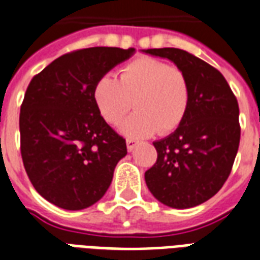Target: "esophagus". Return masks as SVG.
I'll use <instances>...</instances> for the list:
<instances>
[{"mask_svg": "<svg viewBox=\"0 0 260 260\" xmlns=\"http://www.w3.org/2000/svg\"><path fill=\"white\" fill-rule=\"evenodd\" d=\"M135 146H136V140L126 139V149H128V151H132V150L135 149Z\"/></svg>", "mask_w": 260, "mask_h": 260, "instance_id": "esophagus-1", "label": "esophagus"}]
</instances>
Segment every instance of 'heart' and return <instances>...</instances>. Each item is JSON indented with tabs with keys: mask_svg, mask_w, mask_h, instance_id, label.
<instances>
[{
	"mask_svg": "<svg viewBox=\"0 0 260 260\" xmlns=\"http://www.w3.org/2000/svg\"><path fill=\"white\" fill-rule=\"evenodd\" d=\"M93 102L102 118L117 125L132 109L136 111L121 125L132 138L168 134L178 128L189 107V81L176 66L154 57H138L126 63L118 78L101 77L93 86Z\"/></svg>",
	"mask_w": 260,
	"mask_h": 260,
	"instance_id": "1",
	"label": "heart"
}]
</instances>
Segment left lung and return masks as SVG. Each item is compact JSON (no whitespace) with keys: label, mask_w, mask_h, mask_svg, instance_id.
<instances>
[{"label":"left lung","mask_w":260,"mask_h":260,"mask_svg":"<svg viewBox=\"0 0 260 260\" xmlns=\"http://www.w3.org/2000/svg\"><path fill=\"white\" fill-rule=\"evenodd\" d=\"M167 57L186 74L189 107L176 131L154 142L157 161L145 174L159 203L191 208L222 189L232 172L240 145L238 103L222 73L178 48L147 49Z\"/></svg>","instance_id":"8db88e82"}]
</instances>
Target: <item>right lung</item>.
<instances>
[{"label":"right lung","instance_id":"right-lung-1","mask_svg":"<svg viewBox=\"0 0 260 260\" xmlns=\"http://www.w3.org/2000/svg\"><path fill=\"white\" fill-rule=\"evenodd\" d=\"M135 49L95 47L69 52L32 77L19 128L24 169L34 189L56 207H91L109 189L126 155L122 136L93 102V86Z\"/></svg>","mask_w":260,"mask_h":260}]
</instances>
